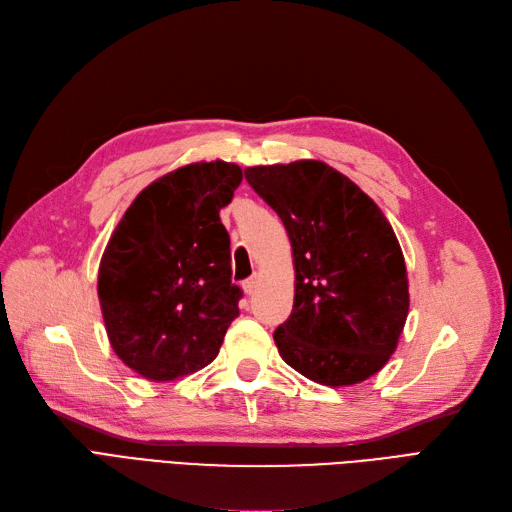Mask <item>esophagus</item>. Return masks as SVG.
<instances>
[{"instance_id":"1","label":"esophagus","mask_w":512,"mask_h":512,"mask_svg":"<svg viewBox=\"0 0 512 512\" xmlns=\"http://www.w3.org/2000/svg\"><path fill=\"white\" fill-rule=\"evenodd\" d=\"M257 285H259V278L257 276H251V278H246L244 283H242V289H244V293L246 295H253L255 291H257Z\"/></svg>"}]
</instances>
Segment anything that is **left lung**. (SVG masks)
<instances>
[{"label": "left lung", "instance_id": "8db88e82", "mask_svg": "<svg viewBox=\"0 0 512 512\" xmlns=\"http://www.w3.org/2000/svg\"><path fill=\"white\" fill-rule=\"evenodd\" d=\"M244 176L283 221L293 249V310L274 332L280 357L321 385L366 381L393 355L410 302L385 214L323 161L255 166Z\"/></svg>", "mask_w": 512, "mask_h": 512}]
</instances>
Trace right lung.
<instances>
[{"label":"right lung","instance_id":"right-lung-1","mask_svg":"<svg viewBox=\"0 0 512 512\" xmlns=\"http://www.w3.org/2000/svg\"><path fill=\"white\" fill-rule=\"evenodd\" d=\"M242 170L200 161L148 185L108 240L97 295L114 353L148 381H174L219 355L240 315L219 210Z\"/></svg>","mask_w":512,"mask_h":512}]
</instances>
